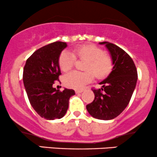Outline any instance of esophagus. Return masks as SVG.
I'll return each mask as SVG.
<instances>
[{
    "label": "esophagus",
    "mask_w": 157,
    "mask_h": 157,
    "mask_svg": "<svg viewBox=\"0 0 157 157\" xmlns=\"http://www.w3.org/2000/svg\"><path fill=\"white\" fill-rule=\"evenodd\" d=\"M82 92V89H80V90H76L75 92L77 93V94H80V93H81Z\"/></svg>",
    "instance_id": "1"
}]
</instances>
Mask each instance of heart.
<instances>
[{"label": "heart", "mask_w": 157, "mask_h": 157, "mask_svg": "<svg viewBox=\"0 0 157 157\" xmlns=\"http://www.w3.org/2000/svg\"><path fill=\"white\" fill-rule=\"evenodd\" d=\"M76 57L86 60L83 69L86 71H72L64 77V84L71 89H80L92 81L94 75L104 79L111 73L113 67L112 58L102 48L94 44H84L75 48L73 53L63 51L59 57V68L66 72L75 66Z\"/></svg>", "instance_id": "b5f03b06"}]
</instances>
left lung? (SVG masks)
I'll return each mask as SVG.
<instances>
[{"label": "left lung", "instance_id": "8db88e82", "mask_svg": "<svg viewBox=\"0 0 157 157\" xmlns=\"http://www.w3.org/2000/svg\"><path fill=\"white\" fill-rule=\"evenodd\" d=\"M105 44L111 55L113 68L100 82L102 87L92 89L94 99L86 105L89 113L100 120H111L119 115L128 105L136 86L138 75L133 60L123 49L108 42Z\"/></svg>", "mask_w": 157, "mask_h": 157}]
</instances>
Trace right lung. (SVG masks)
Segmentation results:
<instances>
[{"instance_id":"add662e5","label":"right lung","mask_w":157,"mask_h":157,"mask_svg":"<svg viewBox=\"0 0 157 157\" xmlns=\"http://www.w3.org/2000/svg\"><path fill=\"white\" fill-rule=\"evenodd\" d=\"M66 47V42H63L47 44L33 53L24 67L23 82L29 101L38 114L47 120L63 118L69 98L75 94L73 89L61 92L53 87L61 75L59 57Z\"/></svg>"}]
</instances>
